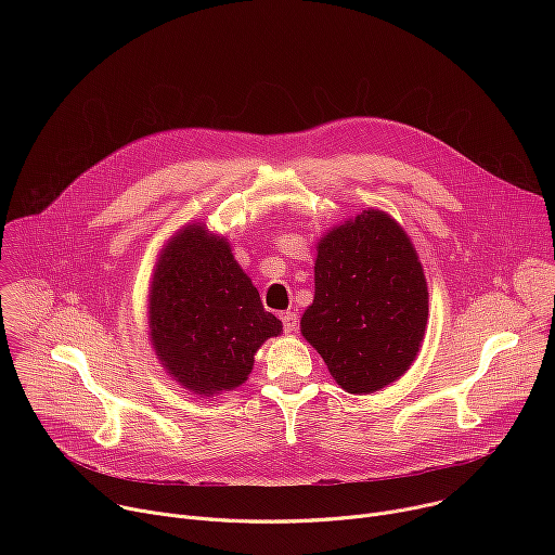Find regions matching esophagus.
Masks as SVG:
<instances>
[{
  "label": "esophagus",
  "mask_w": 555,
  "mask_h": 555,
  "mask_svg": "<svg viewBox=\"0 0 555 555\" xmlns=\"http://www.w3.org/2000/svg\"><path fill=\"white\" fill-rule=\"evenodd\" d=\"M281 323H283L285 334L296 332V327H298V313H294V311H283V313H281Z\"/></svg>",
  "instance_id": "obj_1"
}]
</instances>
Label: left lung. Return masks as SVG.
I'll list each match as a JSON object with an SVG mask.
<instances>
[{"label":"left lung","instance_id":"8db88e82","mask_svg":"<svg viewBox=\"0 0 555 555\" xmlns=\"http://www.w3.org/2000/svg\"><path fill=\"white\" fill-rule=\"evenodd\" d=\"M313 272L300 332L334 379L360 395L404 375L428 321L426 279L406 232L364 210L321 240Z\"/></svg>","mask_w":555,"mask_h":555}]
</instances>
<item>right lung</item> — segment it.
I'll list each match as a JSON object with an SVG mask.
<instances>
[{
    "mask_svg": "<svg viewBox=\"0 0 555 555\" xmlns=\"http://www.w3.org/2000/svg\"><path fill=\"white\" fill-rule=\"evenodd\" d=\"M155 353L199 395L246 382L257 349L281 334L228 244L202 225L178 232L155 266L149 296Z\"/></svg>",
    "mask_w": 555,
    "mask_h": 555,
    "instance_id": "add662e5",
    "label": "right lung"
}]
</instances>
